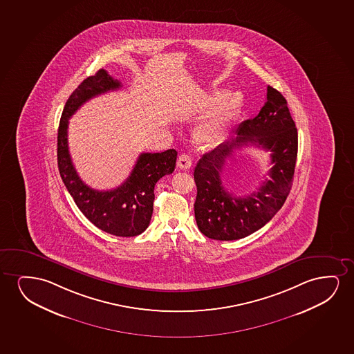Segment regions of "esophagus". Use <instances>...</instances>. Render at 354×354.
<instances>
[{"label": "esophagus", "mask_w": 354, "mask_h": 354, "mask_svg": "<svg viewBox=\"0 0 354 354\" xmlns=\"http://www.w3.org/2000/svg\"><path fill=\"white\" fill-rule=\"evenodd\" d=\"M191 165H192V160H191V157H189V155L183 153V155L179 156V158H178V167H179L180 169H189Z\"/></svg>", "instance_id": "obj_1"}]
</instances>
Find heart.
Segmentation results:
<instances>
[{
  "label": "heart",
  "mask_w": 354,
  "mask_h": 354,
  "mask_svg": "<svg viewBox=\"0 0 354 354\" xmlns=\"http://www.w3.org/2000/svg\"><path fill=\"white\" fill-rule=\"evenodd\" d=\"M226 95L227 93L225 91H215L201 97L199 109L202 111H208L210 109L213 110L209 112L196 129V140L198 141L199 144L205 146L218 144V141L223 139L228 127L231 126V123L238 116L242 104L241 97L238 94H233L221 103L220 101ZM216 104L218 107L216 106Z\"/></svg>",
  "instance_id": "b5f03b06"
}]
</instances>
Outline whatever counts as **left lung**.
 <instances>
[{
	"label": "left lung",
	"mask_w": 354,
	"mask_h": 354,
	"mask_svg": "<svg viewBox=\"0 0 354 354\" xmlns=\"http://www.w3.org/2000/svg\"><path fill=\"white\" fill-rule=\"evenodd\" d=\"M272 152V168L257 193L234 198L225 190L219 175L225 160L243 145ZM297 157V129L286 97L267 87L266 102L255 118L239 124L237 136L203 155L194 168L197 197L194 218L199 231L216 241L247 237L263 227L283 207L290 192Z\"/></svg>",
	"instance_id": "left-lung-1"
}]
</instances>
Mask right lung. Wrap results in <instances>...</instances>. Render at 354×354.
I'll return each instance as SVG.
<instances>
[{"mask_svg":"<svg viewBox=\"0 0 354 354\" xmlns=\"http://www.w3.org/2000/svg\"><path fill=\"white\" fill-rule=\"evenodd\" d=\"M120 81L100 68L78 86L64 106L58 129V168L63 183L83 215L102 231L134 237L149 227L155 201V185L175 169L178 152L170 149L141 153L131 175L116 189L97 191L80 179L68 153V120L89 99L121 88Z\"/></svg>","mask_w":354,"mask_h":354,"instance_id":"right-lung-1","label":"right lung"}]
</instances>
